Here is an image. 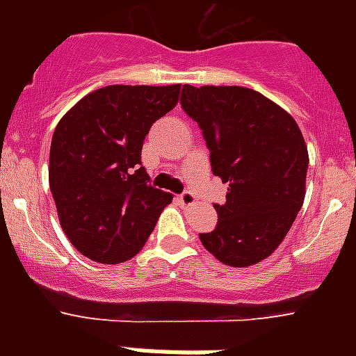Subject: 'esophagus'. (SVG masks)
Instances as JSON below:
<instances>
[{
	"instance_id": "obj_1",
	"label": "esophagus",
	"mask_w": 356,
	"mask_h": 356,
	"mask_svg": "<svg viewBox=\"0 0 356 356\" xmlns=\"http://www.w3.org/2000/svg\"><path fill=\"white\" fill-rule=\"evenodd\" d=\"M179 201H181V205L184 207L195 205V194L194 192H190V190H184L183 194H179Z\"/></svg>"
}]
</instances>
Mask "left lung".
Listing matches in <instances>:
<instances>
[{
  "mask_svg": "<svg viewBox=\"0 0 356 356\" xmlns=\"http://www.w3.org/2000/svg\"><path fill=\"white\" fill-rule=\"evenodd\" d=\"M181 107L200 125L212 173L229 184L201 243L223 264H257L279 248L303 205V134L286 111L243 86L184 85Z\"/></svg>",
  "mask_w": 356,
  "mask_h": 356,
  "instance_id": "obj_1",
  "label": "left lung"
}]
</instances>
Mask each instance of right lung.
<instances>
[{"mask_svg": "<svg viewBox=\"0 0 356 356\" xmlns=\"http://www.w3.org/2000/svg\"><path fill=\"white\" fill-rule=\"evenodd\" d=\"M181 85H113L75 103L49 151V188L60 225L94 262L133 259L155 227L170 192L151 186L142 145L179 99Z\"/></svg>", "mask_w": 356, "mask_h": 356, "instance_id": "add662e5", "label": "right lung"}]
</instances>
